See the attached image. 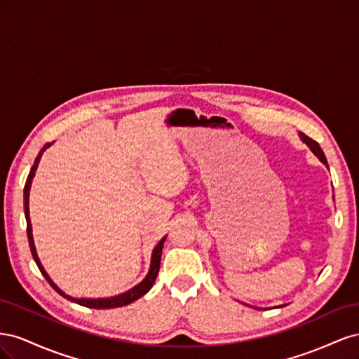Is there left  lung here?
<instances>
[{
    "instance_id": "left-lung-1",
    "label": "left lung",
    "mask_w": 359,
    "mask_h": 359,
    "mask_svg": "<svg viewBox=\"0 0 359 359\" xmlns=\"http://www.w3.org/2000/svg\"><path fill=\"white\" fill-rule=\"evenodd\" d=\"M301 139L304 140V142H306L309 147H310V149L313 151L314 154L318 156V158L323 163V165H327L328 166V163H327V158H325V154H323V151H322V148L319 147V144L316 142V140H313L311 137H309V136H306L304 133H301Z\"/></svg>"
}]
</instances>
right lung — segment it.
Segmentation results:
<instances>
[{
	"label": "right lung",
	"mask_w": 359,
	"mask_h": 359,
	"mask_svg": "<svg viewBox=\"0 0 359 359\" xmlns=\"http://www.w3.org/2000/svg\"><path fill=\"white\" fill-rule=\"evenodd\" d=\"M48 147H50V142L46 144L45 147H43L40 149V153L34 161V165H32L31 170H29V175L27 178V184H25V189H24V206H25V217H27V233H28V243H29V248H31V253H32V257H34L36 264L40 269V273L45 276V278L48 280V283L55 289L61 297L67 298L70 301H74L76 304H79V306H83V307H88V309H115V307H123V306H127V304L133 302L136 299H139L140 297H144L145 293L153 287L154 281L157 278V274H158V269H160V259H161V250H163V243H165L166 238H163V240L157 244V247L154 248L153 252V260H151V268H149V273L148 276L145 277V280L142 281V283H139L137 286H135L132 290H128L126 293H123V295H118V297H114V298H106V299H74L72 297H67L66 293L61 292L55 285H53V281L49 278V276L46 274V271L43 269L40 260L37 257V253H36V247H34V241H32V233H31V222H29V211H28V198H29V187H31V181L32 178H34V173H36V169H37V165H39V160L43 154V151H45Z\"/></svg>",
	"instance_id": "obj_1"
}]
</instances>
